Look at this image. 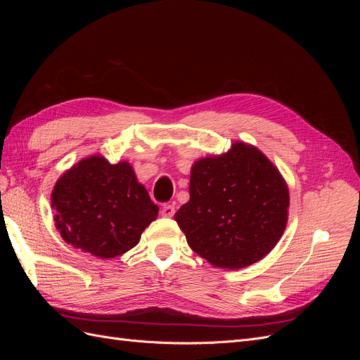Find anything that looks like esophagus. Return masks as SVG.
<instances>
[{"label":"esophagus","mask_w":360,"mask_h":360,"mask_svg":"<svg viewBox=\"0 0 360 360\" xmlns=\"http://www.w3.org/2000/svg\"><path fill=\"white\" fill-rule=\"evenodd\" d=\"M160 213H162V216H165V217H172L174 213H176V209H174V205L167 204V205L162 207V212Z\"/></svg>","instance_id":"34e87169"}]
</instances>
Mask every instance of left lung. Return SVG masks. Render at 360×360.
<instances>
[{"instance_id":"obj_1","label":"left lung","mask_w":360,"mask_h":360,"mask_svg":"<svg viewBox=\"0 0 360 360\" xmlns=\"http://www.w3.org/2000/svg\"><path fill=\"white\" fill-rule=\"evenodd\" d=\"M191 198L174 216L193 252L214 267L243 269L276 246L288 221L290 192L255 146L236 141L191 168Z\"/></svg>"}]
</instances>
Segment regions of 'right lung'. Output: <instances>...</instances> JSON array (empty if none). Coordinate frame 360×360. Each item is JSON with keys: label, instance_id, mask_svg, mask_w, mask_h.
I'll return each instance as SVG.
<instances>
[{"label": "right lung", "instance_id": "1", "mask_svg": "<svg viewBox=\"0 0 360 360\" xmlns=\"http://www.w3.org/2000/svg\"><path fill=\"white\" fill-rule=\"evenodd\" d=\"M53 221L63 240L110 259L138 245L159 207L127 160L102 155L81 159L63 172L51 193Z\"/></svg>", "mask_w": 360, "mask_h": 360}]
</instances>
